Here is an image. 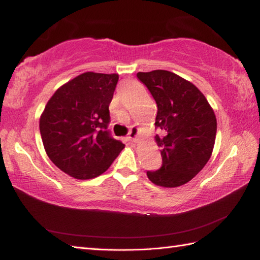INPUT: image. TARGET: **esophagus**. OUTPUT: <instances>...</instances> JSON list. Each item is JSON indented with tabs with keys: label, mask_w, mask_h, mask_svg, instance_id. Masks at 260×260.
Masks as SVG:
<instances>
[{
	"label": "esophagus",
	"mask_w": 260,
	"mask_h": 260,
	"mask_svg": "<svg viewBox=\"0 0 260 260\" xmlns=\"http://www.w3.org/2000/svg\"><path fill=\"white\" fill-rule=\"evenodd\" d=\"M127 139H128V141H131V142H136L137 139H139V128H137L136 126H132Z\"/></svg>",
	"instance_id": "34e87169"
}]
</instances>
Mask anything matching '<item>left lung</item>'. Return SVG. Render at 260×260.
<instances>
[{"instance_id": "1", "label": "left lung", "mask_w": 260, "mask_h": 260, "mask_svg": "<svg viewBox=\"0 0 260 260\" xmlns=\"http://www.w3.org/2000/svg\"><path fill=\"white\" fill-rule=\"evenodd\" d=\"M157 105L155 136L161 148L162 167L147 171V178L163 187H176L191 181L211 156L217 118L198 88L168 70L137 73Z\"/></svg>"}]
</instances>
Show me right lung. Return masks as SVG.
Instances as JSON below:
<instances>
[{"label":"right lung","mask_w":260,"mask_h":260,"mask_svg":"<svg viewBox=\"0 0 260 260\" xmlns=\"http://www.w3.org/2000/svg\"><path fill=\"white\" fill-rule=\"evenodd\" d=\"M117 74L88 71L62 85L40 117V134L49 158L79 180L103 174L125 145L107 129Z\"/></svg>","instance_id":"obj_1"}]
</instances>
